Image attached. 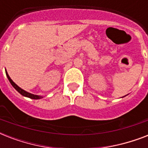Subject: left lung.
<instances>
[{
    "mask_svg": "<svg viewBox=\"0 0 148 148\" xmlns=\"http://www.w3.org/2000/svg\"><path fill=\"white\" fill-rule=\"evenodd\" d=\"M124 97H125V96H124Z\"/></svg>",
    "mask_w": 148,
    "mask_h": 148,
    "instance_id": "obj_1",
    "label": "left lung"
}]
</instances>
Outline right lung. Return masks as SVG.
Returning a JSON list of instances; mask_svg holds the SVG:
<instances>
[{"instance_id":"1","label":"right lung","mask_w":148,"mask_h":148,"mask_svg":"<svg viewBox=\"0 0 148 148\" xmlns=\"http://www.w3.org/2000/svg\"><path fill=\"white\" fill-rule=\"evenodd\" d=\"M5 72H6V75H7V77L8 78L9 81H10V83L11 84V85L14 88V89L17 90V92H19L20 94L21 95H23L24 97H29V98L31 99H34V100H37V99H40V98H43V96H40V95H33V94H31V93H29L26 90H23L22 88H21L18 85H17L16 84L12 81V79L10 78V76L8 75V71H7V70H5Z\"/></svg>"}]
</instances>
